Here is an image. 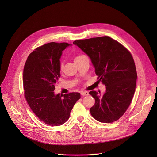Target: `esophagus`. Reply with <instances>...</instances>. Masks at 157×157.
<instances>
[{
    "mask_svg": "<svg viewBox=\"0 0 157 157\" xmlns=\"http://www.w3.org/2000/svg\"><path fill=\"white\" fill-rule=\"evenodd\" d=\"M81 94L82 96H87L89 94V93L87 91H82L81 93Z\"/></svg>",
    "mask_w": 157,
    "mask_h": 157,
    "instance_id": "obj_1",
    "label": "esophagus"
}]
</instances>
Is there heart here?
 <instances>
[{
  "mask_svg": "<svg viewBox=\"0 0 157 157\" xmlns=\"http://www.w3.org/2000/svg\"><path fill=\"white\" fill-rule=\"evenodd\" d=\"M84 56H86L82 55H78L77 56H76V57H75V61H76V60H78V59H81V58H83V57H84ZM59 68H60V70H62L63 69V62H61V63H60Z\"/></svg>",
  "mask_w": 157,
  "mask_h": 157,
  "instance_id": "obj_1",
  "label": "heart"
}]
</instances>
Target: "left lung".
<instances>
[{
    "label": "left lung",
    "mask_w": 157,
    "mask_h": 157,
    "mask_svg": "<svg viewBox=\"0 0 157 157\" xmlns=\"http://www.w3.org/2000/svg\"><path fill=\"white\" fill-rule=\"evenodd\" d=\"M90 58L105 92L89 93L95 99L91 114L98 121L111 123L121 117L130 104L137 75L131 53L109 36L78 40L73 42Z\"/></svg>",
    "instance_id": "1"
}]
</instances>
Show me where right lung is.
<instances>
[{
  "instance_id": "add662e5",
  "label": "right lung",
  "mask_w": 157,
  "mask_h": 157,
  "mask_svg": "<svg viewBox=\"0 0 157 157\" xmlns=\"http://www.w3.org/2000/svg\"><path fill=\"white\" fill-rule=\"evenodd\" d=\"M71 45L51 42L36 48L26 61L23 84L26 100L33 113L43 123L58 126L68 120L71 111L81 98L79 93L55 94L60 75L62 52Z\"/></svg>"
}]
</instances>
